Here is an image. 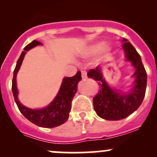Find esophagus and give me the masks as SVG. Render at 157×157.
I'll return each mask as SVG.
<instances>
[{"mask_svg": "<svg viewBox=\"0 0 157 157\" xmlns=\"http://www.w3.org/2000/svg\"><path fill=\"white\" fill-rule=\"evenodd\" d=\"M81 76H82V78H83V79H86V71H84V70H81Z\"/></svg>", "mask_w": 157, "mask_h": 157, "instance_id": "esophagus-1", "label": "esophagus"}]
</instances>
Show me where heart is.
Segmentation results:
<instances>
[{"instance_id": "heart-1", "label": "heart", "mask_w": 157, "mask_h": 157, "mask_svg": "<svg viewBox=\"0 0 157 157\" xmlns=\"http://www.w3.org/2000/svg\"><path fill=\"white\" fill-rule=\"evenodd\" d=\"M101 47H102V45H101V44H99V45H96V46L94 47V48H93V50H94L95 52H96V51H98V50H99V49L101 48ZM104 48H105V49H106V48H107V46H106V45H105V46L104 47Z\"/></svg>"}]
</instances>
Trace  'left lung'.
Wrapping results in <instances>:
<instances>
[{
    "label": "left lung",
    "mask_w": 157,
    "mask_h": 157,
    "mask_svg": "<svg viewBox=\"0 0 157 157\" xmlns=\"http://www.w3.org/2000/svg\"><path fill=\"white\" fill-rule=\"evenodd\" d=\"M123 49L126 54L128 61H131L136 71L134 87L128 94H120L108 86L102 78L100 67L90 69L88 71L89 78H92L98 83L101 89L93 97V106L96 114L100 118L109 121H116L127 118L128 115L137 110L144 98L147 88V72L140 55L127 39H123Z\"/></svg>",
    "instance_id": "obj_1"
}]
</instances>
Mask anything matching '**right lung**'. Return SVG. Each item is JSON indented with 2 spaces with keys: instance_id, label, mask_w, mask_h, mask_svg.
Wrapping results in <instances>:
<instances>
[{
  "instance_id": "add662e5",
  "label": "right lung",
  "mask_w": 157,
  "mask_h": 157,
  "mask_svg": "<svg viewBox=\"0 0 157 157\" xmlns=\"http://www.w3.org/2000/svg\"><path fill=\"white\" fill-rule=\"evenodd\" d=\"M38 45H41V42L33 40L25 47V51L22 52L19 58L13 71V77L12 80L13 94L19 110L29 121L39 127L55 128L64 124L69 118L72 99L77 92V83L81 80V72L78 71L74 77L64 78L58 95L47 107L42 109H31L25 107L19 102L17 98L18 90L17 88L16 77L26 51H29L30 48Z\"/></svg>"
}]
</instances>
